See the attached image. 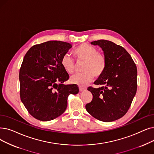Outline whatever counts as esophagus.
Instances as JSON below:
<instances>
[{"instance_id": "esophagus-1", "label": "esophagus", "mask_w": 154, "mask_h": 154, "mask_svg": "<svg viewBox=\"0 0 154 154\" xmlns=\"http://www.w3.org/2000/svg\"><path fill=\"white\" fill-rule=\"evenodd\" d=\"M85 89H86L85 88H83V87H81V86L79 87V91H80V92L84 91H85Z\"/></svg>"}]
</instances>
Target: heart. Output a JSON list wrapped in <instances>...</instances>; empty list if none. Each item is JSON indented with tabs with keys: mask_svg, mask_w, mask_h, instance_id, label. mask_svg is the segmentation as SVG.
<instances>
[{
	"mask_svg": "<svg viewBox=\"0 0 154 154\" xmlns=\"http://www.w3.org/2000/svg\"><path fill=\"white\" fill-rule=\"evenodd\" d=\"M73 54L77 61H83V73L70 78L72 84L85 86L90 83L94 75L99 77L104 73L106 67V58L103 53L98 52L97 48L87 43L78 46L73 51ZM61 65L69 74L75 72V65L69 54L64 55L61 60Z\"/></svg>",
	"mask_w": 154,
	"mask_h": 154,
	"instance_id": "heart-1",
	"label": "heart"
}]
</instances>
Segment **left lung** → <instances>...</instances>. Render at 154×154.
I'll return each instance as SVG.
<instances>
[{"label":"left lung","mask_w":154,"mask_h":154,"mask_svg":"<svg viewBox=\"0 0 154 154\" xmlns=\"http://www.w3.org/2000/svg\"><path fill=\"white\" fill-rule=\"evenodd\" d=\"M106 58L104 73L89 87L92 100L85 105L87 111L100 121L111 122L123 117L129 109L137 88V70L131 57L122 46L105 39L94 41Z\"/></svg>","instance_id":"obj_1"}]
</instances>
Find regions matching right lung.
I'll return each mask as SVG.
<instances>
[{"label": "right lung", "instance_id": "obj_1", "mask_svg": "<svg viewBox=\"0 0 154 154\" xmlns=\"http://www.w3.org/2000/svg\"><path fill=\"white\" fill-rule=\"evenodd\" d=\"M72 47L61 41L32 46L25 55L19 70L20 97L29 114L43 122L62 115L70 94H77L75 84L65 85L69 78L61 60Z\"/></svg>", "mask_w": 154, "mask_h": 154}]
</instances>
